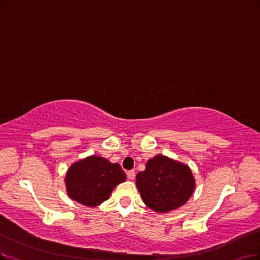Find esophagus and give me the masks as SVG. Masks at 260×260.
I'll return each mask as SVG.
<instances>
[{"mask_svg": "<svg viewBox=\"0 0 260 260\" xmlns=\"http://www.w3.org/2000/svg\"><path fill=\"white\" fill-rule=\"evenodd\" d=\"M127 177H128L129 180H134V179H135V171H134V170L127 171Z\"/></svg>", "mask_w": 260, "mask_h": 260, "instance_id": "esophagus-1", "label": "esophagus"}]
</instances>
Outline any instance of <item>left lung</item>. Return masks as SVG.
Here are the masks:
<instances>
[{"mask_svg": "<svg viewBox=\"0 0 260 260\" xmlns=\"http://www.w3.org/2000/svg\"><path fill=\"white\" fill-rule=\"evenodd\" d=\"M136 186L146 206L156 213H168L186 204L196 182L184 162L157 154L147 161L145 170L138 172Z\"/></svg>", "mask_w": 260, "mask_h": 260, "instance_id": "1", "label": "left lung"}]
</instances>
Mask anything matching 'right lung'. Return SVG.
Masks as SVG:
<instances>
[{"instance_id":"obj_1","label":"right lung","mask_w":260,"mask_h":260,"mask_svg":"<svg viewBox=\"0 0 260 260\" xmlns=\"http://www.w3.org/2000/svg\"><path fill=\"white\" fill-rule=\"evenodd\" d=\"M126 180V175L117 162L99 155L77 160L65 175L69 197L85 207H98L107 200L114 187Z\"/></svg>"}]
</instances>
